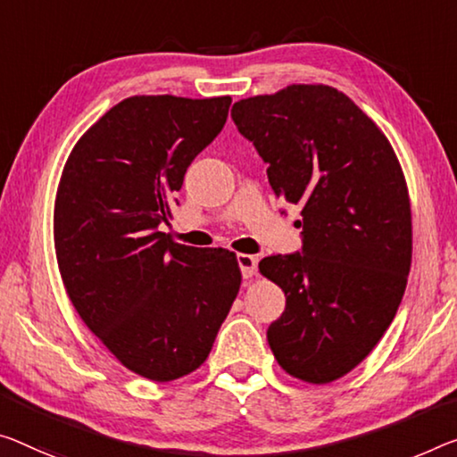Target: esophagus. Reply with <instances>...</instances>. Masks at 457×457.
<instances>
[{
    "label": "esophagus",
    "instance_id": "obj_1",
    "mask_svg": "<svg viewBox=\"0 0 457 457\" xmlns=\"http://www.w3.org/2000/svg\"><path fill=\"white\" fill-rule=\"evenodd\" d=\"M237 262H238V268H241L243 278L245 279L253 278V273H255V270H257V257L249 255V253H238Z\"/></svg>",
    "mask_w": 457,
    "mask_h": 457
}]
</instances>
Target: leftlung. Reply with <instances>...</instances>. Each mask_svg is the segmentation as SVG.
Returning a JSON list of instances; mask_svg holds the SVG:
<instances>
[{"label": "left lung", "instance_id": "obj_1", "mask_svg": "<svg viewBox=\"0 0 457 457\" xmlns=\"http://www.w3.org/2000/svg\"><path fill=\"white\" fill-rule=\"evenodd\" d=\"M230 116L268 163L273 194L302 206V253L259 262L286 294L270 347L302 382L339 380L378 345L406 290L412 216L403 167L378 124L322 83L238 100Z\"/></svg>", "mask_w": 457, "mask_h": 457}]
</instances>
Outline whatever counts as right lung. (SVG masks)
<instances>
[{
  "label": "right lung",
  "instance_id": "obj_1",
  "mask_svg": "<svg viewBox=\"0 0 457 457\" xmlns=\"http://www.w3.org/2000/svg\"><path fill=\"white\" fill-rule=\"evenodd\" d=\"M230 97L132 96L77 140L54 198L62 286L126 370L171 382L198 370L241 287L237 255L161 233Z\"/></svg>",
  "mask_w": 457,
  "mask_h": 457
}]
</instances>
